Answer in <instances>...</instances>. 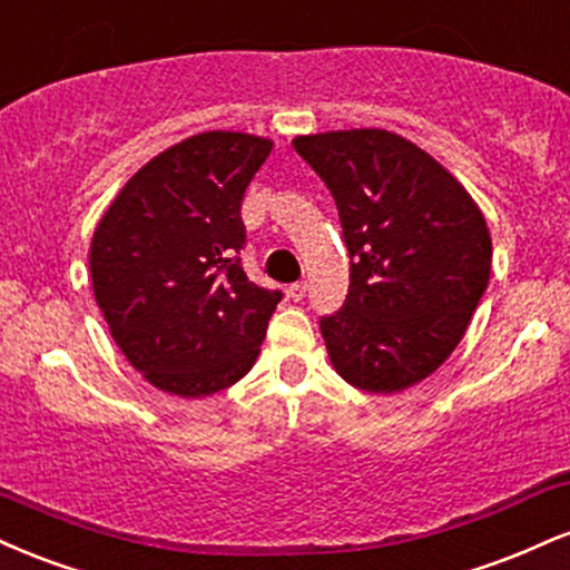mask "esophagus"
<instances>
[{
	"mask_svg": "<svg viewBox=\"0 0 570 570\" xmlns=\"http://www.w3.org/2000/svg\"><path fill=\"white\" fill-rule=\"evenodd\" d=\"M287 296H291L293 301H304L306 298V283H296L287 287Z\"/></svg>",
	"mask_w": 570,
	"mask_h": 570,
	"instance_id": "esophagus-1",
	"label": "esophagus"
}]
</instances>
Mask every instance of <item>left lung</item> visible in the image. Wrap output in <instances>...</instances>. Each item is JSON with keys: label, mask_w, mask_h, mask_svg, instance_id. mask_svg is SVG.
<instances>
[{"label": "left lung", "mask_w": 570, "mask_h": 570, "mask_svg": "<svg viewBox=\"0 0 570 570\" xmlns=\"http://www.w3.org/2000/svg\"><path fill=\"white\" fill-rule=\"evenodd\" d=\"M336 199L350 293L320 317L331 363L376 394L424 381L464 338L491 277L488 224L451 173L390 130L298 136Z\"/></svg>", "instance_id": "obj_1"}]
</instances>
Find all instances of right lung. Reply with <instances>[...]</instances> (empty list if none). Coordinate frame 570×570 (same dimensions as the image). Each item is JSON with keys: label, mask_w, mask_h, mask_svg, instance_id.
Segmentation results:
<instances>
[{"label": "right lung", "mask_w": 570, "mask_h": 570, "mask_svg": "<svg viewBox=\"0 0 570 570\" xmlns=\"http://www.w3.org/2000/svg\"><path fill=\"white\" fill-rule=\"evenodd\" d=\"M269 151L247 132L180 140L127 180L92 234L100 312L157 390L207 397L256 363L283 291L247 279L239 210Z\"/></svg>", "instance_id": "right-lung-1"}]
</instances>
